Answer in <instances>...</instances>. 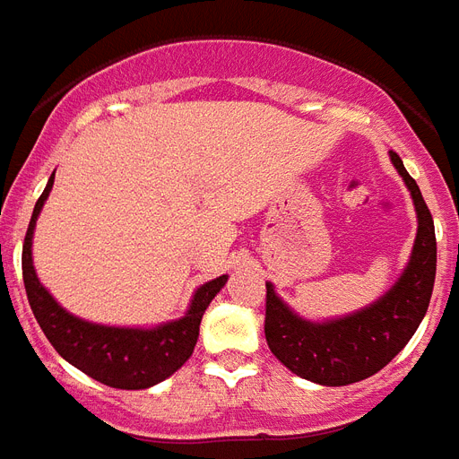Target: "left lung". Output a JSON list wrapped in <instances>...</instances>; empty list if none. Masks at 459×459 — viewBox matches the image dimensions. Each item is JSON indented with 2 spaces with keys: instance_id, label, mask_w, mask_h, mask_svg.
I'll return each instance as SVG.
<instances>
[{
  "instance_id": "left-lung-1",
  "label": "left lung",
  "mask_w": 459,
  "mask_h": 459,
  "mask_svg": "<svg viewBox=\"0 0 459 459\" xmlns=\"http://www.w3.org/2000/svg\"><path fill=\"white\" fill-rule=\"evenodd\" d=\"M391 162L411 188L417 210V238L403 275L389 292L359 314L330 323H308L292 314L266 285L268 349L285 368L316 385L344 386L379 372L396 359L429 308L436 278V233L420 186L405 171L396 152Z\"/></svg>"
}]
</instances>
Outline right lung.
Segmentation results:
<instances>
[{
    "label": "right lung",
    "mask_w": 459,
    "mask_h": 459,
    "mask_svg": "<svg viewBox=\"0 0 459 459\" xmlns=\"http://www.w3.org/2000/svg\"><path fill=\"white\" fill-rule=\"evenodd\" d=\"M51 186L54 177L48 178L47 188L37 200L23 242V282L37 323L63 359L100 385L113 389H148L158 385L191 359L204 308L226 285V275H219L217 281L204 282L197 290L184 318L152 330L106 327L74 318L39 285L32 266V230Z\"/></svg>",
    "instance_id": "1"
}]
</instances>
